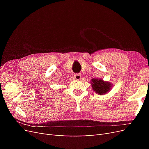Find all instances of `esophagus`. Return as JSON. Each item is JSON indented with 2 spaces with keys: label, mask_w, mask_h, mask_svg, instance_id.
Masks as SVG:
<instances>
[{
  "label": "esophagus",
  "mask_w": 149,
  "mask_h": 149,
  "mask_svg": "<svg viewBox=\"0 0 149 149\" xmlns=\"http://www.w3.org/2000/svg\"><path fill=\"white\" fill-rule=\"evenodd\" d=\"M74 77L75 79L79 80L81 78V74H79V73H76L74 75Z\"/></svg>",
  "instance_id": "obj_1"
}]
</instances>
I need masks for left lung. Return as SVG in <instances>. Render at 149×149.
I'll return each instance as SVG.
<instances>
[{
  "label": "left lung",
  "mask_w": 149,
  "mask_h": 149,
  "mask_svg": "<svg viewBox=\"0 0 149 149\" xmlns=\"http://www.w3.org/2000/svg\"><path fill=\"white\" fill-rule=\"evenodd\" d=\"M91 83L93 89L100 95L107 93L111 89L112 84L109 82L104 81L102 79L93 78L91 79Z\"/></svg>",
  "instance_id": "left-lung-1"
}]
</instances>
